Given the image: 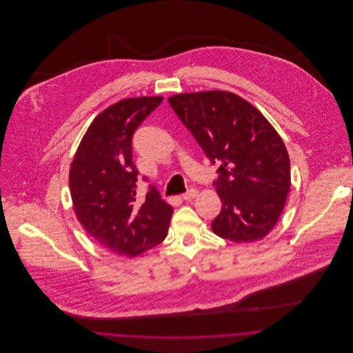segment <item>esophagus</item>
Listing matches in <instances>:
<instances>
[{
	"label": "esophagus",
	"instance_id": "esophagus-1",
	"mask_svg": "<svg viewBox=\"0 0 353 353\" xmlns=\"http://www.w3.org/2000/svg\"><path fill=\"white\" fill-rule=\"evenodd\" d=\"M197 194H199V190H197V189H189L188 192H185L184 194H183V200H185V201H190V200H193Z\"/></svg>",
	"mask_w": 353,
	"mask_h": 353
}]
</instances>
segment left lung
Masks as SVG:
<instances>
[{
  "instance_id": "obj_1",
  "label": "left lung",
  "mask_w": 353,
  "mask_h": 353,
  "mask_svg": "<svg viewBox=\"0 0 353 353\" xmlns=\"http://www.w3.org/2000/svg\"><path fill=\"white\" fill-rule=\"evenodd\" d=\"M170 107L212 164L222 202L216 234L254 242L278 222L290 192V159L281 136L252 104L229 91L177 94Z\"/></svg>"
}]
</instances>
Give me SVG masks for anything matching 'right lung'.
I'll use <instances>...</instances> for the list:
<instances>
[{
  "instance_id": "obj_1",
  "label": "right lung",
  "mask_w": 353,
  "mask_h": 353,
  "mask_svg": "<svg viewBox=\"0 0 353 353\" xmlns=\"http://www.w3.org/2000/svg\"><path fill=\"white\" fill-rule=\"evenodd\" d=\"M163 97L118 101L90 124L71 163L68 183L77 219L108 252L134 258L161 243L173 208L153 185L137 201L132 136ZM147 180L145 177H143Z\"/></svg>"
}]
</instances>
